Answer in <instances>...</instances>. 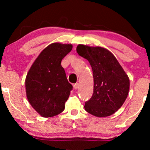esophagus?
Segmentation results:
<instances>
[{"label":"esophagus","instance_id":"1","mask_svg":"<svg viewBox=\"0 0 150 150\" xmlns=\"http://www.w3.org/2000/svg\"><path fill=\"white\" fill-rule=\"evenodd\" d=\"M73 87H74V89H78V87H79V84H78V83L74 84V85H73Z\"/></svg>","mask_w":150,"mask_h":150}]
</instances>
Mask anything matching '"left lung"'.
Returning <instances> with one entry per match:
<instances>
[{"instance_id":"obj_1","label":"left lung","mask_w":150,"mask_h":150,"mask_svg":"<svg viewBox=\"0 0 150 150\" xmlns=\"http://www.w3.org/2000/svg\"><path fill=\"white\" fill-rule=\"evenodd\" d=\"M76 50L89 61L94 77V92L92 98L85 102V111L99 118L111 116L128 97V75L113 53L105 48L79 44Z\"/></svg>"}]
</instances>
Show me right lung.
<instances>
[{
  "mask_svg": "<svg viewBox=\"0 0 150 150\" xmlns=\"http://www.w3.org/2000/svg\"><path fill=\"white\" fill-rule=\"evenodd\" d=\"M71 44L53 43L36 58L25 79L26 95L40 116L49 118L61 113L73 86L68 82L63 58L71 51Z\"/></svg>",
  "mask_w": 150,
  "mask_h": 150,
  "instance_id": "add662e5",
  "label": "right lung"
}]
</instances>
